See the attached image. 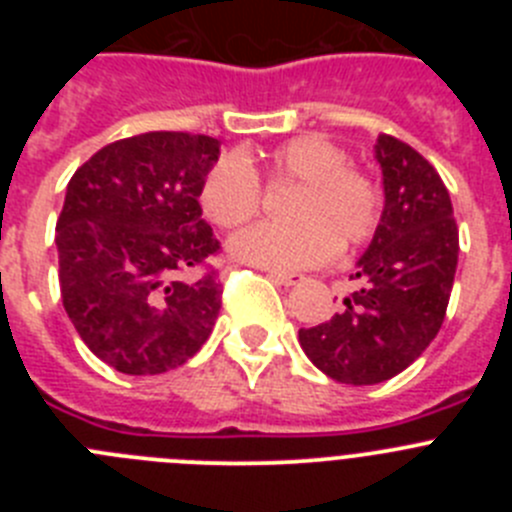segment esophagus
<instances>
[{
  "label": "esophagus",
  "mask_w": 512,
  "mask_h": 512,
  "mask_svg": "<svg viewBox=\"0 0 512 512\" xmlns=\"http://www.w3.org/2000/svg\"><path fill=\"white\" fill-rule=\"evenodd\" d=\"M269 279L282 284V287H292V284H300L305 277L302 274H289V271H269Z\"/></svg>",
  "instance_id": "34e87169"
}]
</instances>
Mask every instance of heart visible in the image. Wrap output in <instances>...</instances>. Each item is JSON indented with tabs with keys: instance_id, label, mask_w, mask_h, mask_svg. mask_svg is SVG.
<instances>
[{
	"instance_id": "1",
	"label": "heart",
	"mask_w": 512,
	"mask_h": 512,
	"mask_svg": "<svg viewBox=\"0 0 512 512\" xmlns=\"http://www.w3.org/2000/svg\"><path fill=\"white\" fill-rule=\"evenodd\" d=\"M264 174L277 187H292L289 223H259L230 241L246 264L274 271L320 266L336 253L374 238L384 197L366 171L351 166L346 148L318 133L287 138L261 153H223L197 187L202 215L223 230L251 223L264 202Z\"/></svg>"
}]
</instances>
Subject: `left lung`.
Wrapping results in <instances>:
<instances>
[{"instance_id":"left-lung-1","label":"left lung","mask_w":512,"mask_h":512,"mask_svg":"<svg viewBox=\"0 0 512 512\" xmlns=\"http://www.w3.org/2000/svg\"><path fill=\"white\" fill-rule=\"evenodd\" d=\"M384 212L359 259L361 287L341 312L300 328V346L343 384H379L408 369L438 336L459 261V228L446 184L413 146L379 133Z\"/></svg>"}]
</instances>
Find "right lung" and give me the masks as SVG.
<instances>
[{"instance_id": "right-lung-1", "label": "right lung", "mask_w": 512, "mask_h": 512, "mask_svg": "<svg viewBox=\"0 0 512 512\" xmlns=\"http://www.w3.org/2000/svg\"><path fill=\"white\" fill-rule=\"evenodd\" d=\"M217 153L210 135L153 130L107 143L71 176L56 223L61 300L117 372H169L210 338L223 248L197 187Z\"/></svg>"}]
</instances>
